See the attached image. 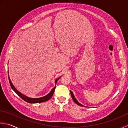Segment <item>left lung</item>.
<instances>
[{
  "label": "left lung",
  "instance_id": "obj_1",
  "mask_svg": "<svg viewBox=\"0 0 128 128\" xmlns=\"http://www.w3.org/2000/svg\"><path fill=\"white\" fill-rule=\"evenodd\" d=\"M70 93H71V97H72V99H73V100H74V103H76L77 105H78V106H83L82 104H80L76 100V98H75V97H74V94H73V93H72V92L71 90H70Z\"/></svg>",
  "mask_w": 128,
  "mask_h": 128
}]
</instances>
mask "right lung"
Instances as JSON below:
<instances>
[{
  "mask_svg": "<svg viewBox=\"0 0 128 128\" xmlns=\"http://www.w3.org/2000/svg\"><path fill=\"white\" fill-rule=\"evenodd\" d=\"M9 74V73H8ZM8 78H9V83H10V86H11V87L12 89L14 91V92L16 93L19 96V97L22 98L23 100H25L26 102L28 103H42V102H44L45 101H47L49 100L50 99L52 96L53 94L54 93V90H55L56 88V86L54 87L52 90H51V91L50 92L48 95H46L45 96H44V97H41V98H30V97H28L27 96H26L24 94H22L21 93H20L19 91H18L16 88H15L14 87V86H13V84H12V83L11 82V80H10V77H9V76L8 74ZM60 77H59L58 78H57L56 80H55V84H56V83L57 82V80H58V79L60 78Z\"/></svg>",
  "mask_w": 128,
  "mask_h": 128,
  "instance_id": "right-lung-1",
  "label": "right lung"
}]
</instances>
